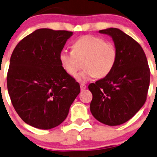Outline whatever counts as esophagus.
Wrapping results in <instances>:
<instances>
[{
    "mask_svg": "<svg viewBox=\"0 0 157 157\" xmlns=\"http://www.w3.org/2000/svg\"><path fill=\"white\" fill-rule=\"evenodd\" d=\"M86 86L85 84L80 83V90H81V91H83V90H86Z\"/></svg>",
    "mask_w": 157,
    "mask_h": 157,
    "instance_id": "1",
    "label": "esophagus"
}]
</instances>
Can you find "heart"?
<instances>
[{
  "instance_id": "b5f03b06",
  "label": "heart",
  "mask_w": 157,
  "mask_h": 157,
  "mask_svg": "<svg viewBox=\"0 0 157 157\" xmlns=\"http://www.w3.org/2000/svg\"><path fill=\"white\" fill-rule=\"evenodd\" d=\"M117 58L114 44L95 35H85L76 40L72 51L62 49L59 56L63 70L75 77L83 61L84 69L77 76L79 82L89 81L94 77H106L111 72Z\"/></svg>"
}]
</instances>
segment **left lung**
I'll return each instance as SVG.
<instances>
[{
	"mask_svg": "<svg viewBox=\"0 0 157 157\" xmlns=\"http://www.w3.org/2000/svg\"><path fill=\"white\" fill-rule=\"evenodd\" d=\"M98 32L111 37L117 58L108 75L89 85L92 94L90 111L101 123L118 126L130 120L144 105L151 73L144 50L132 37L115 28Z\"/></svg>",
	"mask_w": 157,
	"mask_h": 157,
	"instance_id": "8db88e82",
	"label": "left lung"
}]
</instances>
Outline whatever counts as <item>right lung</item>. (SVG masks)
Returning <instances> with one entry per match:
<instances>
[{
    "mask_svg": "<svg viewBox=\"0 0 157 157\" xmlns=\"http://www.w3.org/2000/svg\"><path fill=\"white\" fill-rule=\"evenodd\" d=\"M73 32L40 29L23 38L11 56L7 89L27 124L50 129L67 117L80 85L61 66L59 56Z\"/></svg>",
    "mask_w": 157,
    "mask_h": 157,
    "instance_id": "1",
    "label": "right lung"
}]
</instances>
